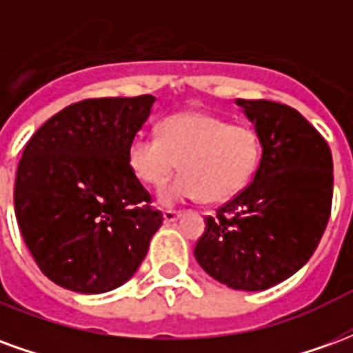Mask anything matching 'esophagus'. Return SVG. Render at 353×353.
I'll use <instances>...</instances> for the list:
<instances>
[{"instance_id": "obj_1", "label": "esophagus", "mask_w": 353, "mask_h": 353, "mask_svg": "<svg viewBox=\"0 0 353 353\" xmlns=\"http://www.w3.org/2000/svg\"><path fill=\"white\" fill-rule=\"evenodd\" d=\"M177 212L176 210H164V223H174L177 219Z\"/></svg>"}]
</instances>
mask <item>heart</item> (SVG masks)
Segmentation results:
<instances>
[{
	"label": "heart",
	"instance_id": "obj_1",
	"mask_svg": "<svg viewBox=\"0 0 353 353\" xmlns=\"http://www.w3.org/2000/svg\"><path fill=\"white\" fill-rule=\"evenodd\" d=\"M126 154L132 174L149 187H162L181 161L185 172L162 189V204L202 196L221 202L250 183L259 164L261 139L250 124L230 123L204 111H183L162 121L161 136H134Z\"/></svg>",
	"mask_w": 353,
	"mask_h": 353
}]
</instances>
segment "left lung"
<instances>
[{
	"label": "left lung",
	"mask_w": 353,
	"mask_h": 353,
	"mask_svg": "<svg viewBox=\"0 0 353 353\" xmlns=\"http://www.w3.org/2000/svg\"><path fill=\"white\" fill-rule=\"evenodd\" d=\"M236 103L259 134L261 162L252 183L208 215L194 257L229 288L263 291L316 252L333 204V159L296 109L270 100Z\"/></svg>",
	"instance_id": "1"
}]
</instances>
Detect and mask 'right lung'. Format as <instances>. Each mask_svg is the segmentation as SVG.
I'll list each match as a JSON object with an SVG mask.
<instances>
[{
  "mask_svg": "<svg viewBox=\"0 0 353 353\" xmlns=\"http://www.w3.org/2000/svg\"><path fill=\"white\" fill-rule=\"evenodd\" d=\"M154 96L88 98L50 117L17 170L14 214L41 272L77 293H105L138 270L161 210L128 166V143Z\"/></svg>",
  "mask_w": 353,
  "mask_h": 353,
  "instance_id": "right-lung-1",
  "label": "right lung"
}]
</instances>
